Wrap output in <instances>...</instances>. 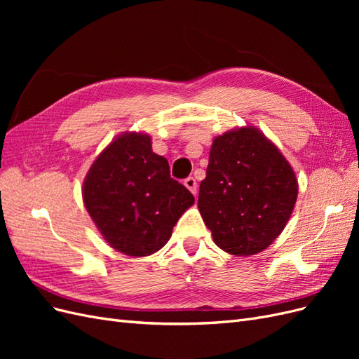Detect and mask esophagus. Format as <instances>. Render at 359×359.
I'll list each match as a JSON object with an SVG mask.
<instances>
[{
    "label": "esophagus",
    "mask_w": 359,
    "mask_h": 359,
    "mask_svg": "<svg viewBox=\"0 0 359 359\" xmlns=\"http://www.w3.org/2000/svg\"><path fill=\"white\" fill-rule=\"evenodd\" d=\"M184 186H186L194 196H196V193H198V182H196V180H194L193 177H189V178H186V181H184Z\"/></svg>",
    "instance_id": "34e87169"
}]
</instances>
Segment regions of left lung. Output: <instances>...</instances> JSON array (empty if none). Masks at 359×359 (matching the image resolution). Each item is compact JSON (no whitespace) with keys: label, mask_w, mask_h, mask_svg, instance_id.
<instances>
[{"label":"left lung","mask_w":359,"mask_h":359,"mask_svg":"<svg viewBox=\"0 0 359 359\" xmlns=\"http://www.w3.org/2000/svg\"><path fill=\"white\" fill-rule=\"evenodd\" d=\"M298 181L280 149L256 127L212 140L198 208L214 243L233 256H252L283 232Z\"/></svg>","instance_id":"left-lung-1"}]
</instances>
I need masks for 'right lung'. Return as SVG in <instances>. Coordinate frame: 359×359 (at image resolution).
<instances>
[{
  "label": "right lung",
  "instance_id": "right-lung-1",
  "mask_svg": "<svg viewBox=\"0 0 359 359\" xmlns=\"http://www.w3.org/2000/svg\"><path fill=\"white\" fill-rule=\"evenodd\" d=\"M82 198L106 243L133 257L158 252L194 203L170 178L168 160L153 153L151 137L136 132L119 135L94 160Z\"/></svg>",
  "mask_w": 359,
  "mask_h": 359
}]
</instances>
